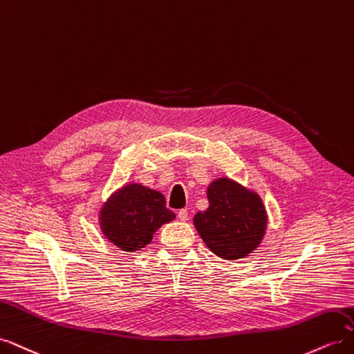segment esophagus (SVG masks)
Wrapping results in <instances>:
<instances>
[{"label": "esophagus", "mask_w": 354, "mask_h": 354, "mask_svg": "<svg viewBox=\"0 0 354 354\" xmlns=\"http://www.w3.org/2000/svg\"><path fill=\"white\" fill-rule=\"evenodd\" d=\"M178 218H180L181 221H187V220H189V211H187L186 208L180 209V211H178Z\"/></svg>", "instance_id": "1"}]
</instances>
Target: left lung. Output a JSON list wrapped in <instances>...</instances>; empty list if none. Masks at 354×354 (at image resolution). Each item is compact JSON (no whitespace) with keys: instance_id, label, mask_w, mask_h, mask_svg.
<instances>
[{"instance_id":"1","label":"left lung","mask_w":354,"mask_h":354,"mask_svg":"<svg viewBox=\"0 0 354 354\" xmlns=\"http://www.w3.org/2000/svg\"><path fill=\"white\" fill-rule=\"evenodd\" d=\"M207 196L208 208L194 218L199 236L220 259H245L266 233L267 212L261 198L227 177L214 180Z\"/></svg>"}]
</instances>
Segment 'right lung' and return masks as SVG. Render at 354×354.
I'll list each match as a JSON object with an SVG mask.
<instances>
[{"instance_id": "1", "label": "right lung", "mask_w": 354, "mask_h": 354, "mask_svg": "<svg viewBox=\"0 0 354 354\" xmlns=\"http://www.w3.org/2000/svg\"><path fill=\"white\" fill-rule=\"evenodd\" d=\"M176 214L165 205V196L143 185L130 183L118 189L100 209L104 238L122 251L133 252L151 243L153 233Z\"/></svg>"}]
</instances>
